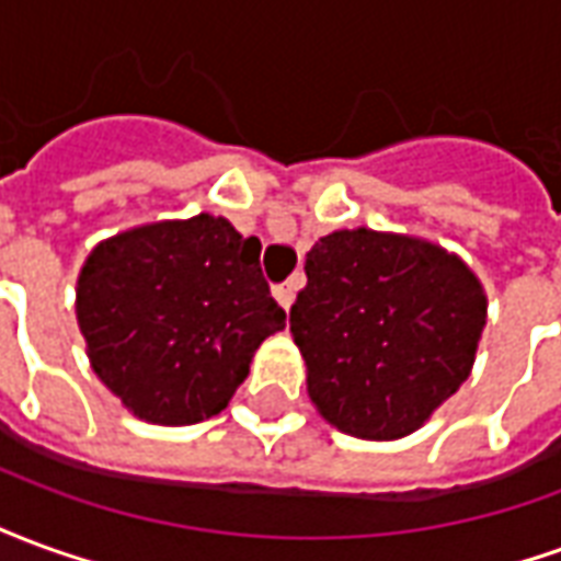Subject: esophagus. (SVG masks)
<instances>
[{
  "label": "esophagus",
  "mask_w": 561,
  "mask_h": 561,
  "mask_svg": "<svg viewBox=\"0 0 561 561\" xmlns=\"http://www.w3.org/2000/svg\"><path fill=\"white\" fill-rule=\"evenodd\" d=\"M273 294H276V300H279L285 309H291L294 294H297V285H294V282H285V285H276V291Z\"/></svg>",
  "instance_id": "obj_1"
}]
</instances>
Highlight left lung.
I'll return each instance as SVG.
<instances>
[{
	"instance_id": "1",
	"label": "left lung",
	"mask_w": 561,
	"mask_h": 561,
	"mask_svg": "<svg viewBox=\"0 0 561 561\" xmlns=\"http://www.w3.org/2000/svg\"><path fill=\"white\" fill-rule=\"evenodd\" d=\"M486 294L442 245L369 228L333 231L306 255L291 333L309 400L354 438L421 430L469 378Z\"/></svg>"
}]
</instances>
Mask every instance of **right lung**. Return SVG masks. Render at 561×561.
Masks as SVG:
<instances>
[{
	"label": "right lung",
	"mask_w": 561,
	"mask_h": 561,
	"mask_svg": "<svg viewBox=\"0 0 561 561\" xmlns=\"http://www.w3.org/2000/svg\"><path fill=\"white\" fill-rule=\"evenodd\" d=\"M78 324L95 376L128 412L185 426L231 402L285 309L261 273V240L201 213L95 245L78 276Z\"/></svg>",
	"instance_id": "right-lung-1"
}]
</instances>
